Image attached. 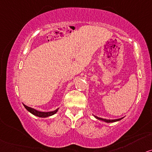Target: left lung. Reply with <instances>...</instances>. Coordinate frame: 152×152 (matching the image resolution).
<instances>
[{"instance_id":"obj_1","label":"left lung","mask_w":152,"mask_h":152,"mask_svg":"<svg viewBox=\"0 0 152 152\" xmlns=\"http://www.w3.org/2000/svg\"><path fill=\"white\" fill-rule=\"evenodd\" d=\"M97 119H99V120H101V121H103L104 122H107V123H113V122H116V121H118L121 120L123 118H118V119H113V120H109V119H105V118H99V117L96 116H94Z\"/></svg>"}]
</instances>
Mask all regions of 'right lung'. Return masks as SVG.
<instances>
[{
	"instance_id": "1",
	"label": "right lung",
	"mask_w": 152,
	"mask_h": 152,
	"mask_svg": "<svg viewBox=\"0 0 152 152\" xmlns=\"http://www.w3.org/2000/svg\"><path fill=\"white\" fill-rule=\"evenodd\" d=\"M23 105H24L26 110H27L28 111H29L30 113H31L32 114L35 115V116H36L41 117V118H45V117L53 116V115L56 114L59 109V108H58V109H57L56 110L53 111H49V112H43V111H39L38 110H36V109L31 108V107L26 106V105L24 104H23Z\"/></svg>"
}]
</instances>
